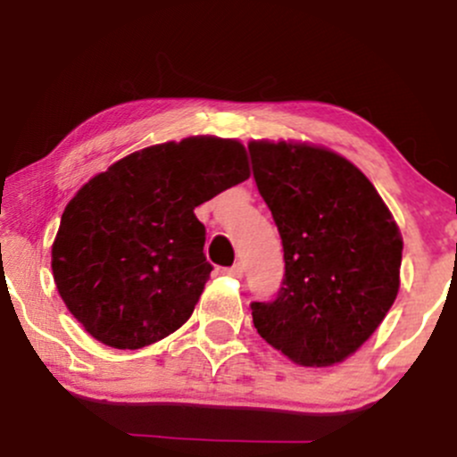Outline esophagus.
I'll list each match as a JSON object with an SVG mask.
<instances>
[{
	"label": "esophagus",
	"instance_id": "34e87169",
	"mask_svg": "<svg viewBox=\"0 0 457 457\" xmlns=\"http://www.w3.org/2000/svg\"><path fill=\"white\" fill-rule=\"evenodd\" d=\"M243 266L240 264H234V266H229V269H225V275L228 277H234V279H240V277H243Z\"/></svg>",
	"mask_w": 457,
	"mask_h": 457
}]
</instances>
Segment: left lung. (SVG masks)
I'll list each match as a JSON object with an SVG mask.
<instances>
[{"mask_svg": "<svg viewBox=\"0 0 457 457\" xmlns=\"http://www.w3.org/2000/svg\"><path fill=\"white\" fill-rule=\"evenodd\" d=\"M249 154L286 260L277 296L251 303L255 328L298 365L339 363L395 301L400 229L363 171L335 152L251 141Z\"/></svg>", "mask_w": 457, "mask_h": 457, "instance_id": "left-lung-1", "label": "left lung"}]
</instances>
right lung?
Listing matches in <instances>:
<instances>
[{
	"label": "right lung",
	"mask_w": 457,
	"mask_h": 457,
	"mask_svg": "<svg viewBox=\"0 0 457 457\" xmlns=\"http://www.w3.org/2000/svg\"><path fill=\"white\" fill-rule=\"evenodd\" d=\"M246 178L243 145L219 137L150 145L94 176L68 202L51 251L68 312L120 350L180 328L212 270L193 211Z\"/></svg>",
	"instance_id": "add662e5"
}]
</instances>
